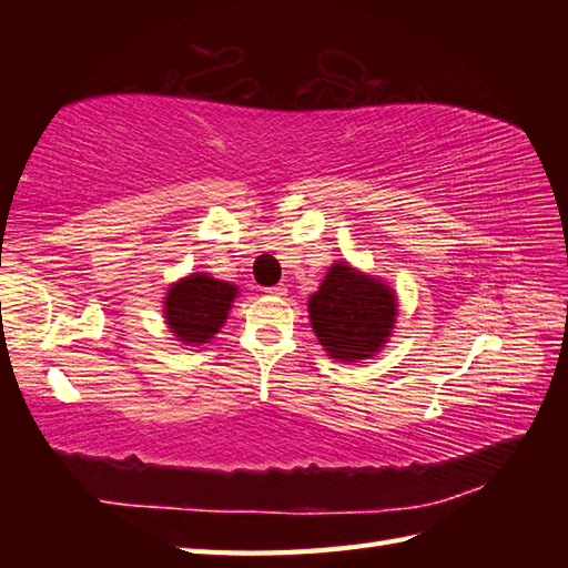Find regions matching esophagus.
Masks as SVG:
<instances>
[{
  "label": "esophagus",
  "instance_id": "esophagus-1",
  "mask_svg": "<svg viewBox=\"0 0 568 568\" xmlns=\"http://www.w3.org/2000/svg\"><path fill=\"white\" fill-rule=\"evenodd\" d=\"M268 295H275V297H283V295H287V287H285V283H277V285H273V287H268V291H265Z\"/></svg>",
  "mask_w": 568,
  "mask_h": 568
}]
</instances>
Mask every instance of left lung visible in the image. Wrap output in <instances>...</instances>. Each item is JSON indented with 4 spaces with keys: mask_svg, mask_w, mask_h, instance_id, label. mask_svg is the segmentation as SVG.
Returning <instances> with one entry per match:
<instances>
[{
    "mask_svg": "<svg viewBox=\"0 0 568 568\" xmlns=\"http://www.w3.org/2000/svg\"><path fill=\"white\" fill-rule=\"evenodd\" d=\"M395 295L376 277L361 275L346 263L329 268L310 297V320L324 352L339 361L376 354L395 322Z\"/></svg>",
    "mask_w": 568,
    "mask_h": 568,
    "instance_id": "obj_1",
    "label": "left lung"
}]
</instances>
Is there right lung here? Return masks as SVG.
Listing matches in <instances>:
<instances>
[{
	"label": "right lung",
	"instance_id": "right-lung-1",
	"mask_svg": "<svg viewBox=\"0 0 568 568\" xmlns=\"http://www.w3.org/2000/svg\"><path fill=\"white\" fill-rule=\"evenodd\" d=\"M236 287L195 273L175 283L165 297V320L185 344H202L220 332Z\"/></svg>",
	"mask_w": 568,
	"mask_h": 568
}]
</instances>
